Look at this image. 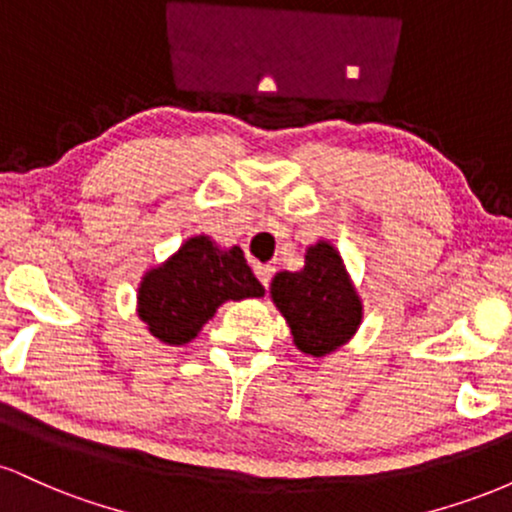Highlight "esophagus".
<instances>
[{"instance_id":"obj_1","label":"esophagus","mask_w":512,"mask_h":512,"mask_svg":"<svg viewBox=\"0 0 512 512\" xmlns=\"http://www.w3.org/2000/svg\"><path fill=\"white\" fill-rule=\"evenodd\" d=\"M255 276L260 279L262 286H269V281L274 276V267L272 264H255Z\"/></svg>"}]
</instances>
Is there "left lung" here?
Wrapping results in <instances>:
<instances>
[{
	"mask_svg": "<svg viewBox=\"0 0 512 512\" xmlns=\"http://www.w3.org/2000/svg\"><path fill=\"white\" fill-rule=\"evenodd\" d=\"M269 296L305 356L322 358L342 349L363 322L361 296L330 240L308 245L298 272H276Z\"/></svg>",
	"mask_w": 512,
	"mask_h": 512,
	"instance_id": "left-lung-1",
	"label": "left lung"
}]
</instances>
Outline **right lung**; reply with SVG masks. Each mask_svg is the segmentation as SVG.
<instances>
[{
    "mask_svg": "<svg viewBox=\"0 0 512 512\" xmlns=\"http://www.w3.org/2000/svg\"><path fill=\"white\" fill-rule=\"evenodd\" d=\"M238 245L221 248L209 236L187 238L166 262L146 269L137 289V315L151 337L182 346L197 337L226 301L262 298Z\"/></svg>",
    "mask_w": 512,
    "mask_h": 512,
    "instance_id": "1",
    "label": "right lung"
}]
</instances>
